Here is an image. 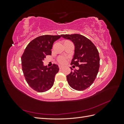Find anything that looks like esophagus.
<instances>
[{
    "instance_id": "esophagus-1",
    "label": "esophagus",
    "mask_w": 124,
    "mask_h": 124,
    "mask_svg": "<svg viewBox=\"0 0 124 124\" xmlns=\"http://www.w3.org/2000/svg\"><path fill=\"white\" fill-rule=\"evenodd\" d=\"M58 67H59V69H62L63 68V67H62V66H60V65H59V66H58Z\"/></svg>"
}]
</instances>
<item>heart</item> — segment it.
<instances>
[{"label":"heart","mask_w":124,"mask_h":124,"mask_svg":"<svg viewBox=\"0 0 124 124\" xmlns=\"http://www.w3.org/2000/svg\"><path fill=\"white\" fill-rule=\"evenodd\" d=\"M57 62L61 65H64L67 62V60H68V58H67L65 56H59L57 57Z\"/></svg>","instance_id":"heart-1"}]
</instances>
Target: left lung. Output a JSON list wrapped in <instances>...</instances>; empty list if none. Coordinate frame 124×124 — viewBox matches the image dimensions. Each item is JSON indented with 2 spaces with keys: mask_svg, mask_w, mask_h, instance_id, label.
<instances>
[{
  "mask_svg": "<svg viewBox=\"0 0 124 124\" xmlns=\"http://www.w3.org/2000/svg\"><path fill=\"white\" fill-rule=\"evenodd\" d=\"M61 36L74 44V55L71 65L79 67V69L71 71L67 76V81L72 88L84 91L92 85L98 74L100 66L98 51L92 41L83 35L66 34ZM71 69L72 70L71 67Z\"/></svg>",
  "mask_w": 124,
  "mask_h": 124,
  "instance_id": "obj_1",
  "label": "left lung"
}]
</instances>
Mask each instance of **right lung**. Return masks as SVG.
<instances>
[{"instance_id":"right-lung-1","label":"right lung","mask_w":124,"mask_h":124,"mask_svg":"<svg viewBox=\"0 0 124 124\" xmlns=\"http://www.w3.org/2000/svg\"><path fill=\"white\" fill-rule=\"evenodd\" d=\"M61 37L59 35L37 37L29 42L22 56V68L25 80L37 92H46L54 84L58 66L54 63L48 68L43 66V61L46 55H51L53 43Z\"/></svg>"}]
</instances>
